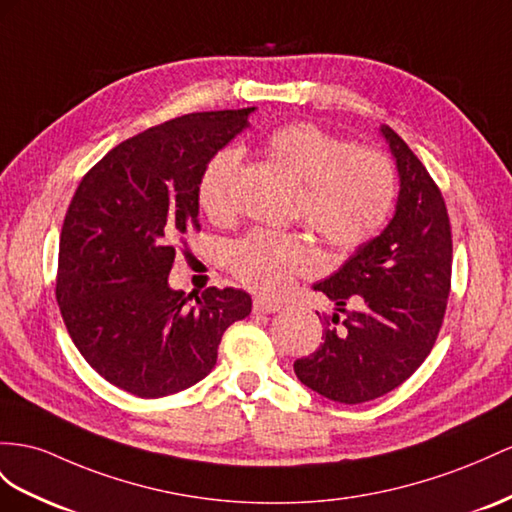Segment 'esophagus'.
Instances as JSON below:
<instances>
[{
  "mask_svg": "<svg viewBox=\"0 0 512 512\" xmlns=\"http://www.w3.org/2000/svg\"><path fill=\"white\" fill-rule=\"evenodd\" d=\"M279 309H281V305L272 303V300H268V298H255L253 300V313H259V316H264V313H274Z\"/></svg>",
  "mask_w": 512,
  "mask_h": 512,
  "instance_id": "1",
  "label": "esophagus"
}]
</instances>
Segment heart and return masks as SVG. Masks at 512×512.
<instances>
[{
	"mask_svg": "<svg viewBox=\"0 0 512 512\" xmlns=\"http://www.w3.org/2000/svg\"><path fill=\"white\" fill-rule=\"evenodd\" d=\"M266 153L303 186L298 214L335 251H357L385 227L398 201V173L389 157L372 147H355L344 136L311 121L272 129ZM240 153L220 149L209 157L196 183L203 212L227 222L233 212V186ZM320 257L303 235L255 229L233 242L227 255L231 274L248 290L281 296L294 279L318 268Z\"/></svg>",
	"mask_w": 512,
	"mask_h": 512,
	"instance_id": "obj_1",
	"label": "heart"
}]
</instances>
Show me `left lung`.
I'll list each match as a JSON object with an SVG mask.
<instances>
[{
    "label": "left lung",
    "instance_id": "8db88e82",
    "mask_svg": "<svg viewBox=\"0 0 512 512\" xmlns=\"http://www.w3.org/2000/svg\"><path fill=\"white\" fill-rule=\"evenodd\" d=\"M383 134L400 173L396 214L378 238L316 283L346 318H320L324 342L294 361L300 383L344 404L385 396L424 363L452 287V227L443 194L409 144L387 125ZM348 302L358 309L346 310Z\"/></svg>",
    "mask_w": 512,
    "mask_h": 512
}]
</instances>
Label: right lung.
<instances>
[{
    "instance_id": "1",
    "label": "right lung",
    "mask_w": 512,
    "mask_h": 512,
    "mask_svg": "<svg viewBox=\"0 0 512 512\" xmlns=\"http://www.w3.org/2000/svg\"><path fill=\"white\" fill-rule=\"evenodd\" d=\"M255 108L194 112L116 144L77 186L60 233L56 298L90 368L140 398L188 389L214 370L251 296L168 287L177 244L201 231L196 183Z\"/></svg>"
}]
</instances>
